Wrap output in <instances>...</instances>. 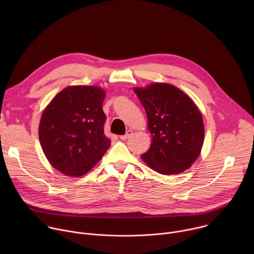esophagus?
Returning <instances> with one entry per match:
<instances>
[{
	"label": "esophagus",
	"mask_w": 254,
	"mask_h": 254,
	"mask_svg": "<svg viewBox=\"0 0 254 254\" xmlns=\"http://www.w3.org/2000/svg\"><path fill=\"white\" fill-rule=\"evenodd\" d=\"M131 135H132V130H127V131L126 132V134L121 135V136H120V138H121V139H123V140H126V139H127L128 137H130Z\"/></svg>",
	"instance_id": "1"
}]
</instances>
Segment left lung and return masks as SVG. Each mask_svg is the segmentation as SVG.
Segmentation results:
<instances>
[{"label": "left lung", "mask_w": 254, "mask_h": 254, "mask_svg": "<svg viewBox=\"0 0 254 254\" xmlns=\"http://www.w3.org/2000/svg\"><path fill=\"white\" fill-rule=\"evenodd\" d=\"M144 107L153 136L147 153L140 157L156 172L180 174L191 167L204 141L201 113L182 90L168 83H153L134 88Z\"/></svg>", "instance_id": "1"}]
</instances>
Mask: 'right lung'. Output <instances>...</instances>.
<instances>
[{
    "label": "right lung",
    "instance_id": "right-lung-1",
    "mask_svg": "<svg viewBox=\"0 0 254 254\" xmlns=\"http://www.w3.org/2000/svg\"><path fill=\"white\" fill-rule=\"evenodd\" d=\"M105 97L97 86H68L44 110L39 139L49 163L66 176L80 177L111 146L104 134Z\"/></svg>",
    "mask_w": 254,
    "mask_h": 254
}]
</instances>
